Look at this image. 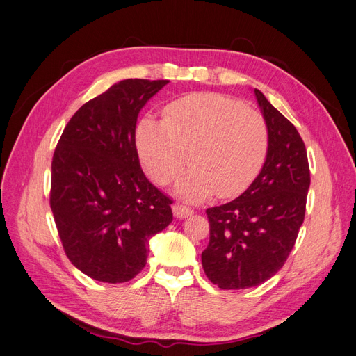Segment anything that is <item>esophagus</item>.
Segmentation results:
<instances>
[{
    "label": "esophagus",
    "mask_w": 356,
    "mask_h": 356,
    "mask_svg": "<svg viewBox=\"0 0 356 356\" xmlns=\"http://www.w3.org/2000/svg\"><path fill=\"white\" fill-rule=\"evenodd\" d=\"M172 211H174V215L177 218H186V217H188V215H191V212H193V209L184 203H174Z\"/></svg>",
    "instance_id": "1"
}]
</instances>
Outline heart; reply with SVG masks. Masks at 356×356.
Instances as JSON below:
<instances>
[{
    "mask_svg": "<svg viewBox=\"0 0 356 356\" xmlns=\"http://www.w3.org/2000/svg\"><path fill=\"white\" fill-rule=\"evenodd\" d=\"M138 149L159 184L178 182V193L197 200L217 191L238 195L261 170L268 153L264 117L221 93H193L169 104L163 120L144 117L138 126ZM189 157H186V153Z\"/></svg>",
    "mask_w": 356,
    "mask_h": 356,
    "instance_id": "b5f03b06",
    "label": "heart"
}]
</instances>
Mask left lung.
Masks as SVG:
<instances>
[{
  "label": "left lung",
  "instance_id": "left-lung-1",
  "mask_svg": "<svg viewBox=\"0 0 356 356\" xmlns=\"http://www.w3.org/2000/svg\"><path fill=\"white\" fill-rule=\"evenodd\" d=\"M254 93L268 127L264 165L239 197L207 209L202 266L221 289L257 286L281 270L306 212L310 170L303 139L260 90Z\"/></svg>",
  "mask_w": 356,
  "mask_h": 356
}]
</instances>
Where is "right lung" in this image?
<instances>
[{
	"instance_id": "obj_1",
	"label": "right lung",
	"mask_w": 356,
	"mask_h": 356,
	"mask_svg": "<svg viewBox=\"0 0 356 356\" xmlns=\"http://www.w3.org/2000/svg\"><path fill=\"white\" fill-rule=\"evenodd\" d=\"M168 83L111 86L71 117L53 154L50 208L63 251L95 281H131L147 263L149 239L174 218L135 144L139 111Z\"/></svg>"
}]
</instances>
